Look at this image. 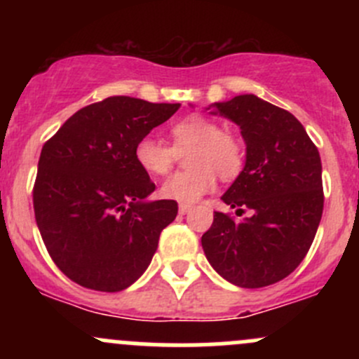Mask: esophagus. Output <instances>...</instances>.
Wrapping results in <instances>:
<instances>
[{"label": "esophagus", "mask_w": 359, "mask_h": 359, "mask_svg": "<svg viewBox=\"0 0 359 359\" xmlns=\"http://www.w3.org/2000/svg\"><path fill=\"white\" fill-rule=\"evenodd\" d=\"M191 210H193V206L186 205V203H180V205H179V213H180V215H186V213H189Z\"/></svg>", "instance_id": "esophagus-1"}]
</instances>
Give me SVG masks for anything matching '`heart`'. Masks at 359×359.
<instances>
[{"mask_svg":"<svg viewBox=\"0 0 359 359\" xmlns=\"http://www.w3.org/2000/svg\"><path fill=\"white\" fill-rule=\"evenodd\" d=\"M173 147L153 137H144L135 146V161L149 175H166L177 153L191 149L186 163L189 170L173 173L161 186V196L179 203H194L215 187L217 173L231 180L241 172L243 144L233 133L222 132L213 119L191 114L170 126Z\"/></svg>","mask_w":359,"mask_h":359,"instance_id":"1","label":"heart"}]
</instances>
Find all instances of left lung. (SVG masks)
Returning a JSON list of instances; mask_svg holds the SVG:
<instances>
[{"label":"left lung","instance_id":"8db88e82","mask_svg":"<svg viewBox=\"0 0 359 359\" xmlns=\"http://www.w3.org/2000/svg\"><path fill=\"white\" fill-rule=\"evenodd\" d=\"M206 111L240 126L245 166L222 201L236 215H248L234 220L213 213L212 227L201 236L203 252L210 266L236 287L278 283L302 262L320 226V153L292 112L252 93Z\"/></svg>","mask_w":359,"mask_h":359}]
</instances>
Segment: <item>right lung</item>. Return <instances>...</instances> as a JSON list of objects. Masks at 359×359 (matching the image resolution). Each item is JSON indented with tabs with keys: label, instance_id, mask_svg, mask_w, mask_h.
Listing matches in <instances>:
<instances>
[{
	"label": "right lung",
	"instance_id": "obj_1",
	"mask_svg": "<svg viewBox=\"0 0 359 359\" xmlns=\"http://www.w3.org/2000/svg\"><path fill=\"white\" fill-rule=\"evenodd\" d=\"M180 104L107 97L71 116L43 146L32 201L50 257L78 285L119 292L153 260L161 231L177 217L135 161V146Z\"/></svg>",
	"mask_w": 359,
	"mask_h": 359
}]
</instances>
